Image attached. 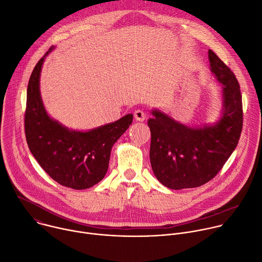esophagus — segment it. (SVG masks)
Returning <instances> with one entry per match:
<instances>
[{"label":"esophagus","instance_id":"esophagus-1","mask_svg":"<svg viewBox=\"0 0 262 262\" xmlns=\"http://www.w3.org/2000/svg\"><path fill=\"white\" fill-rule=\"evenodd\" d=\"M134 116H135V119H136L137 121H144L145 118H146V114L144 113V112H143L142 110H137V111H135Z\"/></svg>","mask_w":262,"mask_h":262}]
</instances>
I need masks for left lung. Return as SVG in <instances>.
<instances>
[{"label":"left lung","mask_w":262,"mask_h":262,"mask_svg":"<svg viewBox=\"0 0 262 262\" xmlns=\"http://www.w3.org/2000/svg\"><path fill=\"white\" fill-rule=\"evenodd\" d=\"M210 69L223 85V116L214 125L192 128L160 111L148 120L150 163L158 180L172 190L198 188L211 180L237 146L243 129V101L232 70L212 51Z\"/></svg>","instance_id":"left-lung-1"}]
</instances>
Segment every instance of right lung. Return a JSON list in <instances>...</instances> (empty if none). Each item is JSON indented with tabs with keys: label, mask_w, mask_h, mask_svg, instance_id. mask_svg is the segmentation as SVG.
Returning <instances> with one entry per match:
<instances>
[{
	"label": "right lung",
	"mask_w": 262,
	"mask_h": 262,
	"mask_svg": "<svg viewBox=\"0 0 262 262\" xmlns=\"http://www.w3.org/2000/svg\"><path fill=\"white\" fill-rule=\"evenodd\" d=\"M34 67L27 89L25 134L41 168L61 185L85 190L98 183L108 167L112 147L133 122V114L89 132L69 130L50 118L43 106L39 78L46 56Z\"/></svg>",
	"instance_id": "add662e5"
}]
</instances>
